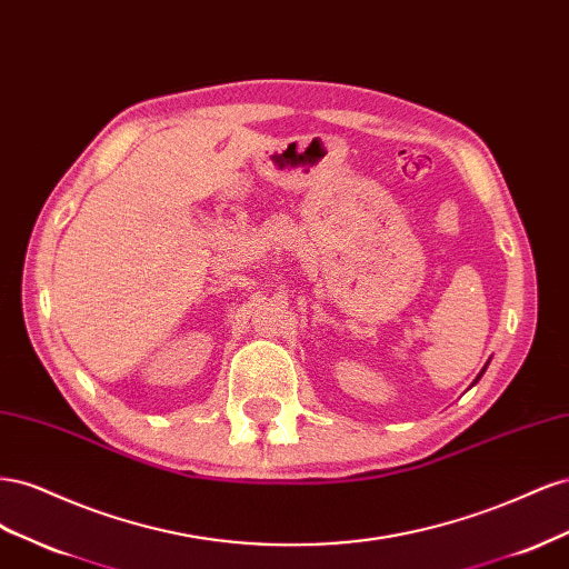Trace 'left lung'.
Wrapping results in <instances>:
<instances>
[{"instance_id":"left-lung-1","label":"left lung","mask_w":569,"mask_h":569,"mask_svg":"<svg viewBox=\"0 0 569 569\" xmlns=\"http://www.w3.org/2000/svg\"><path fill=\"white\" fill-rule=\"evenodd\" d=\"M487 366H489V363H487ZM487 366H485V368H481V372H479V375H477V380H475V382H472V385H477V382H479V377H481V375H485V372H487Z\"/></svg>"}]
</instances>
